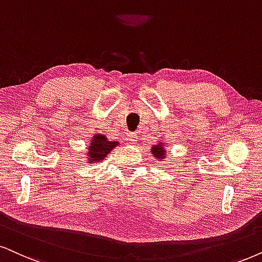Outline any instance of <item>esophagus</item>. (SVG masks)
Instances as JSON below:
<instances>
[{
    "mask_svg": "<svg viewBox=\"0 0 262 262\" xmlns=\"http://www.w3.org/2000/svg\"><path fill=\"white\" fill-rule=\"evenodd\" d=\"M138 141V135L135 133H129L127 137V142L128 144H135Z\"/></svg>",
    "mask_w": 262,
    "mask_h": 262,
    "instance_id": "1",
    "label": "esophagus"
}]
</instances>
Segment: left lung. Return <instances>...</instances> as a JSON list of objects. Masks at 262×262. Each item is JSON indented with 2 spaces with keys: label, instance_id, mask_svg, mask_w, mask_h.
Returning a JSON list of instances; mask_svg holds the SVG:
<instances>
[{
  "label": "left lung",
  "instance_id": "obj_1",
  "mask_svg": "<svg viewBox=\"0 0 262 262\" xmlns=\"http://www.w3.org/2000/svg\"><path fill=\"white\" fill-rule=\"evenodd\" d=\"M150 152L152 156L157 161H164L165 157H167V152H165V144L163 141H158L157 144H155L154 146L150 148Z\"/></svg>",
  "mask_w": 262,
  "mask_h": 262
}]
</instances>
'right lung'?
Listing matches in <instances>:
<instances>
[{"label": "right lung", "mask_w": 262, "mask_h": 262, "mask_svg": "<svg viewBox=\"0 0 262 262\" xmlns=\"http://www.w3.org/2000/svg\"><path fill=\"white\" fill-rule=\"evenodd\" d=\"M116 146H118V141H110L104 134H94L87 147V162L94 164L104 161Z\"/></svg>", "instance_id": "obj_1"}]
</instances>
